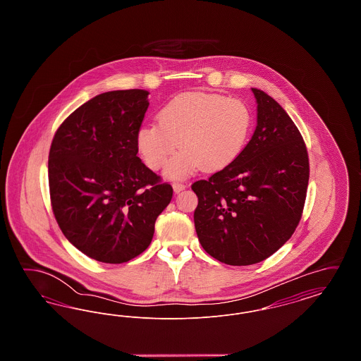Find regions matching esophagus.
Wrapping results in <instances>:
<instances>
[{"label": "esophagus", "instance_id": "34e87169", "mask_svg": "<svg viewBox=\"0 0 361 361\" xmlns=\"http://www.w3.org/2000/svg\"><path fill=\"white\" fill-rule=\"evenodd\" d=\"M184 189H185L184 184H181V183H173V190H174L176 193H178V192H181V190H184Z\"/></svg>", "mask_w": 361, "mask_h": 361}]
</instances>
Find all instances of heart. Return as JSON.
I'll return each instance as SVG.
<instances>
[{
    "label": "heart",
    "instance_id": "heart-1",
    "mask_svg": "<svg viewBox=\"0 0 361 361\" xmlns=\"http://www.w3.org/2000/svg\"><path fill=\"white\" fill-rule=\"evenodd\" d=\"M158 124L139 128L137 147L153 171L166 165L177 147L183 149L169 162L165 174L183 180L199 171L219 172L234 164L255 130V112L240 99L216 93H184L164 104Z\"/></svg>",
    "mask_w": 361,
    "mask_h": 361
}]
</instances>
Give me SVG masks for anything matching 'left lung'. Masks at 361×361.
<instances>
[{
  "label": "left lung",
  "instance_id": "8db88e82",
  "mask_svg": "<svg viewBox=\"0 0 361 361\" xmlns=\"http://www.w3.org/2000/svg\"><path fill=\"white\" fill-rule=\"evenodd\" d=\"M257 127L240 158L192 184L193 219L209 256L252 265L272 256L300 222L309 185V154L298 127L265 92L252 89Z\"/></svg>",
  "mask_w": 361,
  "mask_h": 361
}]
</instances>
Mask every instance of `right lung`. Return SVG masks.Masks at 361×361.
<instances>
[{
  "mask_svg": "<svg viewBox=\"0 0 361 361\" xmlns=\"http://www.w3.org/2000/svg\"><path fill=\"white\" fill-rule=\"evenodd\" d=\"M147 96L142 89L102 93L68 116L52 139L54 216L80 252L105 264L143 253L172 200V185L137 155Z\"/></svg>",
  "mask_w": 361,
  "mask_h": 361,
  "instance_id": "right-lung-1",
  "label": "right lung"
}]
</instances>
